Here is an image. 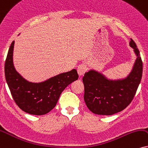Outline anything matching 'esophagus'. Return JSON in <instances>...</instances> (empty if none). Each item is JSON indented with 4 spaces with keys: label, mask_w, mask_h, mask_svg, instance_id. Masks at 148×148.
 Instances as JSON below:
<instances>
[{
    "label": "esophagus",
    "mask_w": 148,
    "mask_h": 148,
    "mask_svg": "<svg viewBox=\"0 0 148 148\" xmlns=\"http://www.w3.org/2000/svg\"><path fill=\"white\" fill-rule=\"evenodd\" d=\"M86 70H87L86 66L85 65H84V64L79 65V66L77 67V73H78V75H79V77L82 76L85 73Z\"/></svg>",
    "instance_id": "obj_1"
}]
</instances>
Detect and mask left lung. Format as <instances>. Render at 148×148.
<instances>
[{"instance_id": "8db88e82", "label": "left lung", "mask_w": 148, "mask_h": 148, "mask_svg": "<svg viewBox=\"0 0 148 148\" xmlns=\"http://www.w3.org/2000/svg\"><path fill=\"white\" fill-rule=\"evenodd\" d=\"M136 60L131 73L125 79H108L97 71L86 73L82 81L84 86V99L91 112L101 115H111L121 112L132 101L141 82L143 62L135 42L130 39Z\"/></svg>"}]
</instances>
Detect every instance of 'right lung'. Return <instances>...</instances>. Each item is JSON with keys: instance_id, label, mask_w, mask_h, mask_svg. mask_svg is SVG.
Instances as JSON below:
<instances>
[{"instance_id": "right-lung-1", "label": "right lung", "mask_w": 148, "mask_h": 148, "mask_svg": "<svg viewBox=\"0 0 148 148\" xmlns=\"http://www.w3.org/2000/svg\"><path fill=\"white\" fill-rule=\"evenodd\" d=\"M14 41L8 51L5 64L7 85L14 101L21 110L34 115H42L56 106L62 92L78 79L75 69L59 74L40 83L27 81L16 71L13 64Z\"/></svg>"}]
</instances>
